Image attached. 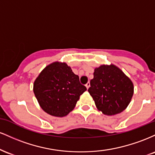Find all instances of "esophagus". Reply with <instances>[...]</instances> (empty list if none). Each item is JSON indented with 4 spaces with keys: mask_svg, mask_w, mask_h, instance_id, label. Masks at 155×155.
Returning a JSON list of instances; mask_svg holds the SVG:
<instances>
[{
    "mask_svg": "<svg viewBox=\"0 0 155 155\" xmlns=\"http://www.w3.org/2000/svg\"><path fill=\"white\" fill-rule=\"evenodd\" d=\"M85 86H86L87 89H88L89 87H90V82H87V83L86 84V85H85Z\"/></svg>",
    "mask_w": 155,
    "mask_h": 155,
    "instance_id": "esophagus-1",
    "label": "esophagus"
}]
</instances>
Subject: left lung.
Wrapping results in <instances>:
<instances>
[{"label":"left lung","instance_id":"left-lung-1","mask_svg":"<svg viewBox=\"0 0 155 155\" xmlns=\"http://www.w3.org/2000/svg\"><path fill=\"white\" fill-rule=\"evenodd\" d=\"M89 93L96 107L106 115H114L127 107L133 95V84L116 65L96 68Z\"/></svg>","mask_w":155,"mask_h":155}]
</instances>
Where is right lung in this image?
<instances>
[{"label":"right lung","mask_w":155,"mask_h":155,"mask_svg":"<svg viewBox=\"0 0 155 155\" xmlns=\"http://www.w3.org/2000/svg\"><path fill=\"white\" fill-rule=\"evenodd\" d=\"M86 90L71 67L59 62L47 65L33 84V92L40 106L54 117L68 114Z\"/></svg>","instance_id":"obj_1"}]
</instances>
